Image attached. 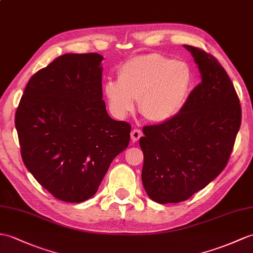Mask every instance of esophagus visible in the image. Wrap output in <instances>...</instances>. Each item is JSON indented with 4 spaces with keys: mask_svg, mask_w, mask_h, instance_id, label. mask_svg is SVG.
Listing matches in <instances>:
<instances>
[{
    "mask_svg": "<svg viewBox=\"0 0 253 253\" xmlns=\"http://www.w3.org/2000/svg\"><path fill=\"white\" fill-rule=\"evenodd\" d=\"M142 131L140 130V129H133V130L131 131V133H130V137H131V140H132V142H137V141L142 137Z\"/></svg>",
    "mask_w": 253,
    "mask_h": 253,
    "instance_id": "obj_1",
    "label": "esophagus"
}]
</instances>
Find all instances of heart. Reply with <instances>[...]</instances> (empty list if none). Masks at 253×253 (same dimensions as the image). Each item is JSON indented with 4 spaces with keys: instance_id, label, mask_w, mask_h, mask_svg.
I'll return each instance as SVG.
<instances>
[{
    "instance_id": "obj_1",
    "label": "heart",
    "mask_w": 253,
    "mask_h": 253,
    "mask_svg": "<svg viewBox=\"0 0 253 253\" xmlns=\"http://www.w3.org/2000/svg\"><path fill=\"white\" fill-rule=\"evenodd\" d=\"M192 72L186 63L160 54L133 57L119 69L117 81H108L104 96L112 113L124 119L134 109L146 120L165 123L180 113L189 97Z\"/></svg>"
}]
</instances>
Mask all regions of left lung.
I'll return each instance as SVG.
<instances>
[{
  "instance_id": "obj_1",
  "label": "left lung",
  "mask_w": 253,
  "mask_h": 253,
  "mask_svg": "<svg viewBox=\"0 0 253 253\" xmlns=\"http://www.w3.org/2000/svg\"><path fill=\"white\" fill-rule=\"evenodd\" d=\"M202 82L180 113L168 122L143 127L142 182L158 204L180 203L206 187L230 160L242 123L234 85L215 57L190 45Z\"/></svg>"
}]
</instances>
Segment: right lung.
Returning <instances> with one entry per match:
<instances>
[{
	"label": "right lung",
	"mask_w": 253,
	"mask_h": 253,
	"mask_svg": "<svg viewBox=\"0 0 253 253\" xmlns=\"http://www.w3.org/2000/svg\"><path fill=\"white\" fill-rule=\"evenodd\" d=\"M103 57L66 54L29 80L15 115L23 164L57 199L82 203L97 193L130 140L102 100Z\"/></svg>",
	"instance_id": "add662e5"
}]
</instances>
